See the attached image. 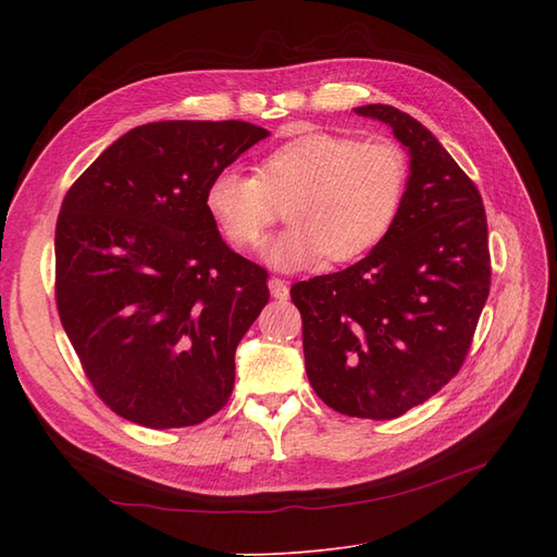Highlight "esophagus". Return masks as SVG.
I'll return each instance as SVG.
<instances>
[{
	"instance_id": "obj_1",
	"label": "esophagus",
	"mask_w": 557,
	"mask_h": 557,
	"mask_svg": "<svg viewBox=\"0 0 557 557\" xmlns=\"http://www.w3.org/2000/svg\"><path fill=\"white\" fill-rule=\"evenodd\" d=\"M268 287H270V294H272V297H275V299H287V297H289V287H287L285 280L272 277V280L268 282Z\"/></svg>"
}]
</instances>
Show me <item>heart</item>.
Masks as SVG:
<instances>
[{
	"label": "heart",
	"instance_id": "b5f03b06",
	"mask_svg": "<svg viewBox=\"0 0 557 557\" xmlns=\"http://www.w3.org/2000/svg\"><path fill=\"white\" fill-rule=\"evenodd\" d=\"M405 152L387 140L309 132L270 150L258 176L222 168L206 186V208L236 246H251L275 220V200L292 222L260 246L277 270L311 268L318 260L347 263L385 239L407 191Z\"/></svg>",
	"mask_w": 557,
	"mask_h": 557
}]
</instances>
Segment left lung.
<instances>
[{
  "instance_id": "8db88e82",
  "label": "left lung",
  "mask_w": 557,
  "mask_h": 557,
  "mask_svg": "<svg viewBox=\"0 0 557 557\" xmlns=\"http://www.w3.org/2000/svg\"><path fill=\"white\" fill-rule=\"evenodd\" d=\"M354 114L393 128L407 191L385 239L347 270L292 287L306 375L330 409L397 419L457 375L491 289L488 224L474 182L393 104Z\"/></svg>"
}]
</instances>
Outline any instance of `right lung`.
Wrapping results in <instances>:
<instances>
[{
	"label": "right lung",
	"instance_id": "add662e5",
	"mask_svg": "<svg viewBox=\"0 0 557 557\" xmlns=\"http://www.w3.org/2000/svg\"><path fill=\"white\" fill-rule=\"evenodd\" d=\"M268 128L150 122L114 140L59 210L57 309L88 381L146 429L196 425L234 387V354L270 299L222 242L206 186Z\"/></svg>",
	"mask_w": 557,
	"mask_h": 557
}]
</instances>
